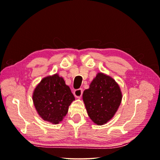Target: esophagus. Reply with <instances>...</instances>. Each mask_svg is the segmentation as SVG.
I'll list each match as a JSON object with an SVG mask.
<instances>
[{
  "label": "esophagus",
  "instance_id": "34e87169",
  "mask_svg": "<svg viewBox=\"0 0 160 160\" xmlns=\"http://www.w3.org/2000/svg\"><path fill=\"white\" fill-rule=\"evenodd\" d=\"M74 95H75V96L77 98H80V97L82 96V88L75 90V91H74Z\"/></svg>",
  "mask_w": 160,
  "mask_h": 160
}]
</instances>
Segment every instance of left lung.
Instances as JSON below:
<instances>
[{"mask_svg":"<svg viewBox=\"0 0 160 160\" xmlns=\"http://www.w3.org/2000/svg\"><path fill=\"white\" fill-rule=\"evenodd\" d=\"M82 100L90 119L101 126L115 115L122 100V93L113 78L98 72L90 88L83 92Z\"/></svg>","mask_w":160,"mask_h":160,"instance_id":"1","label":"left lung"}]
</instances>
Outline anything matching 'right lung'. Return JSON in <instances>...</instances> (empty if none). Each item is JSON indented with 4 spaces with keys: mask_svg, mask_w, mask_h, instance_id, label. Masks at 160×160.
I'll list each match as a JSON object with an SVG mask.
<instances>
[{
    "mask_svg": "<svg viewBox=\"0 0 160 160\" xmlns=\"http://www.w3.org/2000/svg\"><path fill=\"white\" fill-rule=\"evenodd\" d=\"M36 110L43 120L57 124L67 115L75 97L58 74L43 78L32 95Z\"/></svg>",
    "mask_w": 160,
    "mask_h": 160,
    "instance_id": "right-lung-1",
    "label": "right lung"
}]
</instances>
